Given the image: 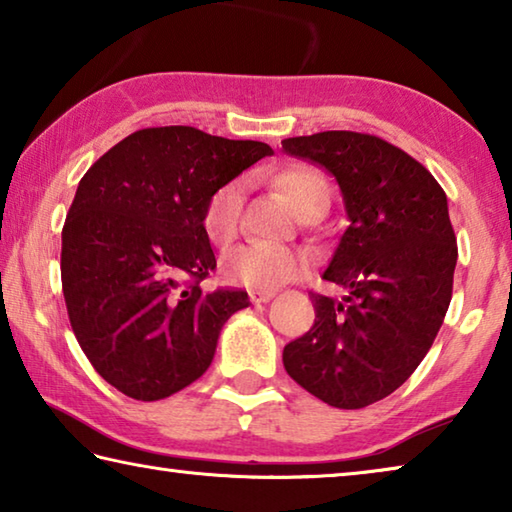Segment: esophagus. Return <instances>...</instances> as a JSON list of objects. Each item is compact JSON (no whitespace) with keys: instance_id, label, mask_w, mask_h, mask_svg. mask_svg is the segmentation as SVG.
<instances>
[{"instance_id":"34e87169","label":"esophagus","mask_w":512,"mask_h":512,"mask_svg":"<svg viewBox=\"0 0 512 512\" xmlns=\"http://www.w3.org/2000/svg\"><path fill=\"white\" fill-rule=\"evenodd\" d=\"M248 296H250V300L255 302V305H259V302L271 300L275 296V291L273 289H253V291L248 293Z\"/></svg>"}]
</instances>
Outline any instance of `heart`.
Returning <instances> with one entry per match:
<instances>
[{"mask_svg":"<svg viewBox=\"0 0 512 512\" xmlns=\"http://www.w3.org/2000/svg\"><path fill=\"white\" fill-rule=\"evenodd\" d=\"M275 185L282 189L291 205L305 214L318 203H329V185L323 173L307 164H296L275 176ZM244 219V183L230 180L210 196L205 205L203 225L214 246L225 248L239 237ZM309 259L305 253L284 246L250 244L230 250L221 259V275L230 284L250 289H273L307 271Z\"/></svg>","mask_w":512,"mask_h":512,"instance_id":"heart-1","label":"heart"}]
</instances>
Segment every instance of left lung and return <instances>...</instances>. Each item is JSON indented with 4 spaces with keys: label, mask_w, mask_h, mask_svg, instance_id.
I'll return each instance as SVG.
<instances>
[{
    "label": "left lung",
    "mask_w": 512,
    "mask_h": 512,
    "mask_svg": "<svg viewBox=\"0 0 512 512\" xmlns=\"http://www.w3.org/2000/svg\"><path fill=\"white\" fill-rule=\"evenodd\" d=\"M339 180L348 228L311 291L316 320L284 345L289 377L336 409H363L397 391L443 325L458 257L447 196L427 167L370 133L325 131L282 140Z\"/></svg>",
    "instance_id": "1"
}]
</instances>
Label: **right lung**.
Segmentation results:
<instances>
[{
	"mask_svg": "<svg viewBox=\"0 0 512 512\" xmlns=\"http://www.w3.org/2000/svg\"><path fill=\"white\" fill-rule=\"evenodd\" d=\"M192 126L142 128L92 164L63 225L67 316L92 368L133 400L183 391L214 359L244 289L203 291L216 268L210 196L271 155Z\"/></svg>",
	"mask_w": 512,
	"mask_h": 512,
	"instance_id": "1",
	"label": "right lung"
}]
</instances>
